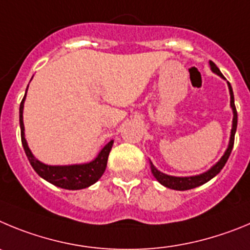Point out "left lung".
<instances>
[{
	"mask_svg": "<svg viewBox=\"0 0 250 250\" xmlns=\"http://www.w3.org/2000/svg\"><path fill=\"white\" fill-rule=\"evenodd\" d=\"M209 66H210V69L212 72H214L215 75H218L219 77H222L223 80L224 76L222 75V72L219 71L217 66L213 63L212 61H209ZM228 83V88H229V94H230V107L231 111H233V123H231V130H230V138H229V145L228 148L226 149L224 154L222 156V158L217 162V163L213 166V167L209 168L207 172L201 173V174L197 175H190V177H174V175H168L166 173L161 172V170L157 169L154 166H153L152 162L149 161L150 164V170H152L153 175H154V178L162 184V186L167 187V188H170V189L174 190H187V189H193L195 187H199L202 184L207 183L212 178H214L215 175L220 172V170L223 169V167L226 166L227 161H228L229 156H230L231 149H233V145H234V136H235V130H237V123H238V114H237V109H235V104H234V94H233V89H231L230 83Z\"/></svg>",
	"mask_w": 250,
	"mask_h": 250,
	"instance_id": "1",
	"label": "left lung"
}]
</instances>
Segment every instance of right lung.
<instances>
[{
	"label": "right lung",
	"instance_id": "obj_1",
	"mask_svg": "<svg viewBox=\"0 0 250 250\" xmlns=\"http://www.w3.org/2000/svg\"><path fill=\"white\" fill-rule=\"evenodd\" d=\"M28 88V87H27ZM27 94V89H26ZM24 94L23 100L20 104V127H21V141L23 146L24 153L27 158L30 161L31 166L36 170L41 178L46 179L51 184L63 189L77 190L87 188V187L94 184L98 179L102 177L107 167V161H108L109 152L113 146V141H109L93 161L88 163L82 164H69V166H49V164L42 163L38 161L31 152L30 147L27 145V141L24 138V125H23V104L26 100Z\"/></svg>",
	"mask_w": 250,
	"mask_h": 250
}]
</instances>
